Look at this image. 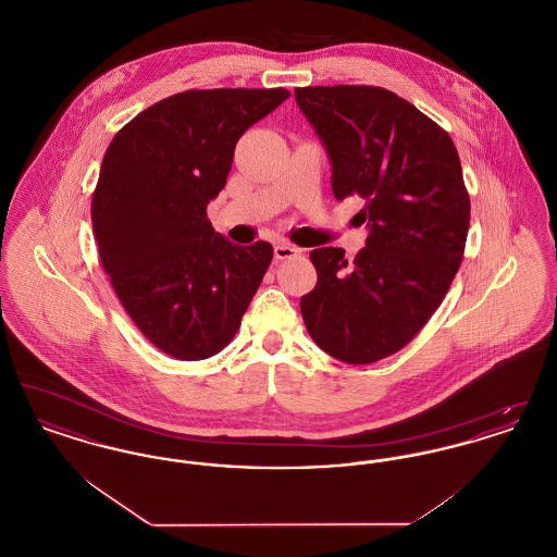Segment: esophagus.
<instances>
[{"instance_id": "1", "label": "esophagus", "mask_w": 557, "mask_h": 557, "mask_svg": "<svg viewBox=\"0 0 557 557\" xmlns=\"http://www.w3.org/2000/svg\"><path fill=\"white\" fill-rule=\"evenodd\" d=\"M298 255H300V250L296 246H290V244H275L273 246L275 261H286V259H294Z\"/></svg>"}]
</instances>
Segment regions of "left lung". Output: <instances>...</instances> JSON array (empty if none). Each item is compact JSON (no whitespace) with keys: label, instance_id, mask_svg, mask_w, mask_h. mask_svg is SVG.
Instances as JSON below:
<instances>
[{"label":"left lung","instance_id":"1","mask_svg":"<svg viewBox=\"0 0 557 557\" xmlns=\"http://www.w3.org/2000/svg\"><path fill=\"white\" fill-rule=\"evenodd\" d=\"M294 96L327 152L334 196H361L370 232L352 263L343 248L311 250L318 284L300 313L319 348L366 366L424 327L461 265L470 227L461 162L449 133L388 89L298 87Z\"/></svg>","mask_w":557,"mask_h":557}]
</instances>
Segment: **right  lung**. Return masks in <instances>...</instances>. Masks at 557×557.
<instances>
[{
    "mask_svg": "<svg viewBox=\"0 0 557 557\" xmlns=\"http://www.w3.org/2000/svg\"><path fill=\"white\" fill-rule=\"evenodd\" d=\"M288 89H189L116 133L91 198L100 261L139 332L162 352L200 361L230 345L273 259L238 246L207 207L225 186L239 137Z\"/></svg>",
    "mask_w": 557,
    "mask_h": 557,
    "instance_id": "right-lung-1",
    "label": "right lung"
}]
</instances>
